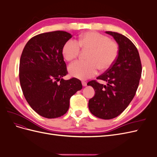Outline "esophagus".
<instances>
[{"label": "esophagus", "instance_id": "esophagus-1", "mask_svg": "<svg viewBox=\"0 0 157 157\" xmlns=\"http://www.w3.org/2000/svg\"><path fill=\"white\" fill-rule=\"evenodd\" d=\"M82 84L83 86H87V82L85 81H82Z\"/></svg>", "mask_w": 157, "mask_h": 157}]
</instances>
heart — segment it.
Segmentation results:
<instances>
[{"mask_svg": "<svg viewBox=\"0 0 157 157\" xmlns=\"http://www.w3.org/2000/svg\"><path fill=\"white\" fill-rule=\"evenodd\" d=\"M80 46L90 50L88 61L78 60L69 66L71 76L79 79L91 78L98 73L99 68L105 71L115 63L118 55V46L115 41L106 36L94 31L84 33L78 42L70 39L64 44L62 54L66 60L71 61L78 56Z\"/></svg>", "mask_w": 157, "mask_h": 157, "instance_id": "1", "label": "heart"}]
</instances>
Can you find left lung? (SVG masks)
<instances>
[{
    "mask_svg": "<svg viewBox=\"0 0 157 157\" xmlns=\"http://www.w3.org/2000/svg\"><path fill=\"white\" fill-rule=\"evenodd\" d=\"M118 44L117 59L105 73L97 79L106 84L91 80L87 85L94 89L95 96L89 100L92 115L102 119H112L124 111L134 98L141 76V63L136 46L120 33L106 31Z\"/></svg>",
    "mask_w": 157,
    "mask_h": 157,
    "instance_id": "obj_1",
    "label": "left lung"
}]
</instances>
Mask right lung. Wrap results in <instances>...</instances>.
Returning <instances> with one entry per match:
<instances>
[{
	"instance_id": "1",
	"label": "right lung",
	"mask_w": 157,
	"mask_h": 157,
	"mask_svg": "<svg viewBox=\"0 0 157 157\" xmlns=\"http://www.w3.org/2000/svg\"><path fill=\"white\" fill-rule=\"evenodd\" d=\"M72 37L56 31L41 33L27 42L22 52L19 77L27 103L39 115L54 118L63 116L71 97L82 88L80 80H64L67 74L62 48Z\"/></svg>"
}]
</instances>
